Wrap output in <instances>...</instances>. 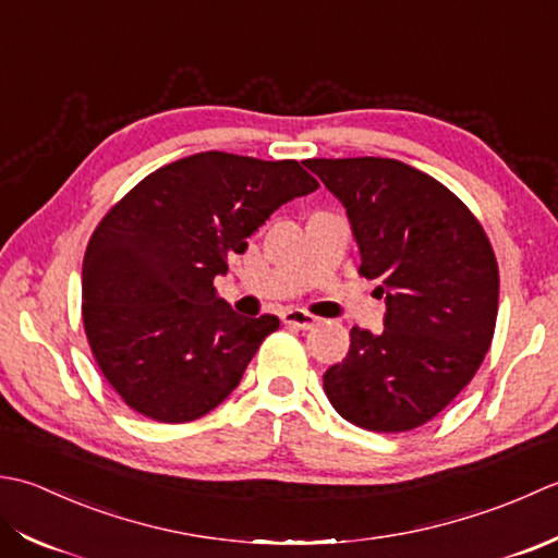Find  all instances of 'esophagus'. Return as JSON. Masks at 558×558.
Instances as JSON below:
<instances>
[{
  "mask_svg": "<svg viewBox=\"0 0 558 558\" xmlns=\"http://www.w3.org/2000/svg\"><path fill=\"white\" fill-rule=\"evenodd\" d=\"M281 323L291 325V327H299V329H313L317 325V317L301 311V308H289V311L281 313Z\"/></svg>",
  "mask_w": 558,
  "mask_h": 558,
  "instance_id": "1",
  "label": "esophagus"
}]
</instances>
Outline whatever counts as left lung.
I'll return each mask as SVG.
<instances>
[{
	"label": "left lung",
	"mask_w": 558,
	"mask_h": 558,
	"mask_svg": "<svg viewBox=\"0 0 558 558\" xmlns=\"http://www.w3.org/2000/svg\"><path fill=\"white\" fill-rule=\"evenodd\" d=\"M344 204L385 329L351 327L349 354L323 375L347 422L378 434L426 424L468 385L492 347L498 265L474 214L438 180L395 158H308Z\"/></svg>",
	"instance_id": "8db88e82"
}]
</instances>
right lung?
Listing matches in <instances>:
<instances>
[{"instance_id":"obj_1","label":"right lung","mask_w":558,"mask_h":558,"mask_svg":"<svg viewBox=\"0 0 558 558\" xmlns=\"http://www.w3.org/2000/svg\"><path fill=\"white\" fill-rule=\"evenodd\" d=\"M317 180L299 161L202 151L158 168L98 223L84 255V327L108 383L163 424L209 414L279 329L214 289L231 253Z\"/></svg>"}]
</instances>
